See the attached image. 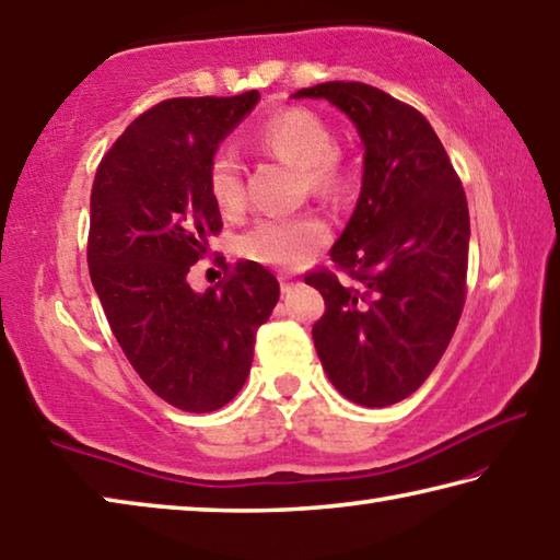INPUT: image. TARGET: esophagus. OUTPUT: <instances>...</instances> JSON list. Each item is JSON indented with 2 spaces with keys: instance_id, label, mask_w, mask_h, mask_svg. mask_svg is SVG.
I'll use <instances>...</instances> for the list:
<instances>
[{
  "instance_id": "esophagus-1",
  "label": "esophagus",
  "mask_w": 560,
  "mask_h": 560,
  "mask_svg": "<svg viewBox=\"0 0 560 560\" xmlns=\"http://www.w3.org/2000/svg\"><path fill=\"white\" fill-rule=\"evenodd\" d=\"M278 280H280V290L282 292H290L292 288L298 285V275H292V272H282Z\"/></svg>"
}]
</instances>
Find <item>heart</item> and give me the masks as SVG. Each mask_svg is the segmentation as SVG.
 Returning a JSON list of instances; mask_svg holds the SVG:
<instances>
[{
    "label": "heart",
    "instance_id": "obj_1",
    "mask_svg": "<svg viewBox=\"0 0 560 560\" xmlns=\"http://www.w3.org/2000/svg\"><path fill=\"white\" fill-rule=\"evenodd\" d=\"M253 143L302 171L310 194L337 200L350 188V176L335 153V136L317 114L307 108H282L253 131ZM210 198L223 213L243 208V168L231 151L220 149L208 161ZM329 241V228L313 213L275 215L253 223L241 237L247 260L268 268L292 270L305 265Z\"/></svg>",
    "mask_w": 560,
    "mask_h": 560
}]
</instances>
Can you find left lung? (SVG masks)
Masks as SVG:
<instances>
[{"mask_svg": "<svg viewBox=\"0 0 560 560\" xmlns=\"http://www.w3.org/2000/svg\"><path fill=\"white\" fill-rule=\"evenodd\" d=\"M292 98H325L360 133L362 188L329 250L354 280L310 272L325 298L313 327L329 382L354 405L389 407L432 374L462 317L469 206L432 124L360 81H327Z\"/></svg>", "mask_w": 560, "mask_h": 560, "instance_id": "obj_1", "label": "left lung"}]
</instances>
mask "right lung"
I'll return each mask as SVG.
<instances>
[{
    "label": "right lung",
    "instance_id": "right-lung-1",
    "mask_svg": "<svg viewBox=\"0 0 560 560\" xmlns=\"http://www.w3.org/2000/svg\"><path fill=\"white\" fill-rule=\"evenodd\" d=\"M241 96L168 98L136 118L91 188L89 272L126 360L183 411L225 407L250 374L255 332L280 285L253 260L196 292L188 270L220 231L208 161L258 106Z\"/></svg>",
    "mask_w": 560,
    "mask_h": 560
}]
</instances>
